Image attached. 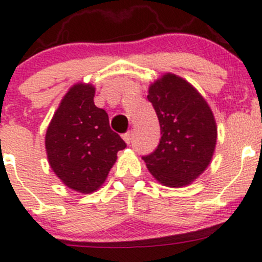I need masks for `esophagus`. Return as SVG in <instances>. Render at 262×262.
Returning a JSON list of instances; mask_svg holds the SVG:
<instances>
[{
    "label": "esophagus",
    "instance_id": "esophagus-1",
    "mask_svg": "<svg viewBox=\"0 0 262 262\" xmlns=\"http://www.w3.org/2000/svg\"><path fill=\"white\" fill-rule=\"evenodd\" d=\"M132 137H133V132H126L125 134H123V139L126 144H129L132 142Z\"/></svg>",
    "mask_w": 262,
    "mask_h": 262
}]
</instances>
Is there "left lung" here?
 Masks as SVG:
<instances>
[{
	"instance_id": "8db88e82",
	"label": "left lung",
	"mask_w": 262,
	"mask_h": 262,
	"mask_svg": "<svg viewBox=\"0 0 262 262\" xmlns=\"http://www.w3.org/2000/svg\"><path fill=\"white\" fill-rule=\"evenodd\" d=\"M147 99L155 107L162 136L157 148L142 158L162 185H189L212 161L216 143L212 110L196 89L172 73L150 84Z\"/></svg>"
}]
</instances>
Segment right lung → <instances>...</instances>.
I'll return each mask as SVG.
<instances>
[{
  "label": "right lung",
  "mask_w": 262,
  "mask_h": 262,
  "mask_svg": "<svg viewBox=\"0 0 262 262\" xmlns=\"http://www.w3.org/2000/svg\"><path fill=\"white\" fill-rule=\"evenodd\" d=\"M95 87L70 89L53 115L46 134L49 165L72 190L90 194L106 180L116 153L126 147L112 130L109 116L94 102Z\"/></svg>",
  "instance_id": "obj_1"
}]
</instances>
